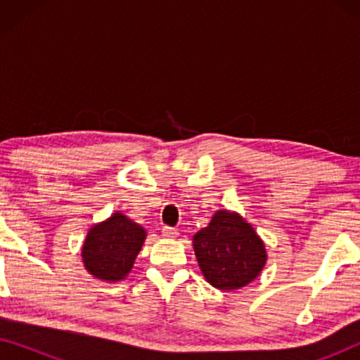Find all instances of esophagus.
<instances>
[{
	"label": "esophagus",
	"mask_w": 360,
	"mask_h": 360,
	"mask_svg": "<svg viewBox=\"0 0 360 360\" xmlns=\"http://www.w3.org/2000/svg\"><path fill=\"white\" fill-rule=\"evenodd\" d=\"M162 236L167 239H174L179 236V231L174 229V228H169V226H164V229H162Z\"/></svg>",
	"instance_id": "1"
}]
</instances>
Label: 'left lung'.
Segmentation results:
<instances>
[{"label":"left lung","mask_w":360,"mask_h":360,"mask_svg":"<svg viewBox=\"0 0 360 360\" xmlns=\"http://www.w3.org/2000/svg\"><path fill=\"white\" fill-rule=\"evenodd\" d=\"M193 250L206 282L218 290L248 287L267 264L264 240L236 211L218 210L193 236Z\"/></svg>","instance_id":"obj_1"}]
</instances>
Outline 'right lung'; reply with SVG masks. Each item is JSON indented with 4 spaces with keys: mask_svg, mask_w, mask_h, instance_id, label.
Masks as SVG:
<instances>
[{
    "mask_svg": "<svg viewBox=\"0 0 360 360\" xmlns=\"http://www.w3.org/2000/svg\"><path fill=\"white\" fill-rule=\"evenodd\" d=\"M146 238L147 231L121 211L93 224L82 245V260L86 272L108 283L126 280Z\"/></svg>",
    "mask_w": 360,
    "mask_h": 360,
    "instance_id": "right-lung-1",
    "label": "right lung"
}]
</instances>
